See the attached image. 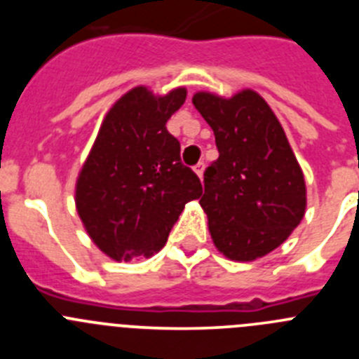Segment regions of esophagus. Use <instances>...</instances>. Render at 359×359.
I'll return each mask as SVG.
<instances>
[{
  "label": "esophagus",
  "mask_w": 359,
  "mask_h": 359,
  "mask_svg": "<svg viewBox=\"0 0 359 359\" xmlns=\"http://www.w3.org/2000/svg\"><path fill=\"white\" fill-rule=\"evenodd\" d=\"M194 172L198 174L199 177H203V172H205V163H203V161H199V163L196 165V167H194Z\"/></svg>",
  "instance_id": "obj_1"
}]
</instances>
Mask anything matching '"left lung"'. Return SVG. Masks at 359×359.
<instances>
[{
	"label": "left lung",
	"instance_id": "1",
	"mask_svg": "<svg viewBox=\"0 0 359 359\" xmlns=\"http://www.w3.org/2000/svg\"><path fill=\"white\" fill-rule=\"evenodd\" d=\"M192 104L215 136L219 158L205 170L199 205L215 248L250 262L278 248L306 214V182L280 122L264 98L198 91Z\"/></svg>",
	"mask_w": 359,
	"mask_h": 359
}]
</instances>
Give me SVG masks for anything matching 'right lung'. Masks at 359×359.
<instances>
[{
    "label": "right lung",
    "mask_w": 359,
    "mask_h": 359,
    "mask_svg": "<svg viewBox=\"0 0 359 359\" xmlns=\"http://www.w3.org/2000/svg\"><path fill=\"white\" fill-rule=\"evenodd\" d=\"M185 88L154 95L136 86L113 104L75 185V207L98 250L113 261H144L160 252L201 182L180 158L167 120Z\"/></svg>",
    "instance_id": "add662e5"
}]
</instances>
